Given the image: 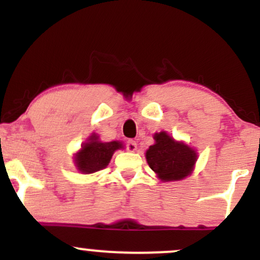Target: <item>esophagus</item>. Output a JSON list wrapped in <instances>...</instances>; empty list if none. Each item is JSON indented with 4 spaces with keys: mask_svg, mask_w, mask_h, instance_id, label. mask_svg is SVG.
Listing matches in <instances>:
<instances>
[{
    "mask_svg": "<svg viewBox=\"0 0 260 260\" xmlns=\"http://www.w3.org/2000/svg\"><path fill=\"white\" fill-rule=\"evenodd\" d=\"M126 149L128 151H136L137 150V143L134 142L133 139H129V140H127V143H126Z\"/></svg>",
    "mask_w": 260,
    "mask_h": 260,
    "instance_id": "obj_1",
    "label": "esophagus"
}]
</instances>
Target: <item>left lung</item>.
Here are the masks:
<instances>
[{
  "instance_id": "1",
  "label": "left lung",
  "mask_w": 260,
  "mask_h": 260,
  "mask_svg": "<svg viewBox=\"0 0 260 260\" xmlns=\"http://www.w3.org/2000/svg\"><path fill=\"white\" fill-rule=\"evenodd\" d=\"M155 144L147 150L150 169L161 181H178L192 172L197 161L193 149L183 143L175 142L166 132L154 134Z\"/></svg>"
}]
</instances>
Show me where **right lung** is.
I'll return each instance as SVG.
<instances>
[{
  "instance_id": "obj_1",
  "label": "right lung",
  "mask_w": 260,
  "mask_h": 260,
  "mask_svg": "<svg viewBox=\"0 0 260 260\" xmlns=\"http://www.w3.org/2000/svg\"><path fill=\"white\" fill-rule=\"evenodd\" d=\"M120 148H122L120 142L101 143L98 140V137L92 134L89 142L85 143L82 150L77 154V168L84 174H92L105 169L111 160L112 154Z\"/></svg>"
}]
</instances>
